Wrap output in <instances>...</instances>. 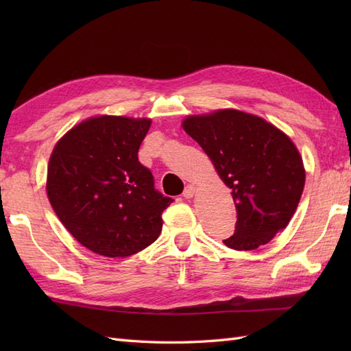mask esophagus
<instances>
[{
	"mask_svg": "<svg viewBox=\"0 0 351 351\" xmlns=\"http://www.w3.org/2000/svg\"><path fill=\"white\" fill-rule=\"evenodd\" d=\"M195 193H196L195 185H187V187H185V190H184V193H182V196L185 199H191L193 196H195Z\"/></svg>",
	"mask_w": 351,
	"mask_h": 351,
	"instance_id": "34e87169",
	"label": "esophagus"
}]
</instances>
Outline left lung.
Here are the masks:
<instances>
[{
  "label": "left lung",
  "mask_w": 351,
  "mask_h": 351,
  "mask_svg": "<svg viewBox=\"0 0 351 351\" xmlns=\"http://www.w3.org/2000/svg\"><path fill=\"white\" fill-rule=\"evenodd\" d=\"M182 128L232 191L237 223L234 235L223 240L228 247L255 250L287 228L306 176L287 134L263 117L229 108L189 116Z\"/></svg>",
  "instance_id": "1"
}]
</instances>
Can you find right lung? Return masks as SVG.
<instances>
[{
	"instance_id": "add662e5",
	"label": "right lung",
	"mask_w": 351,
	"mask_h": 351,
	"mask_svg": "<svg viewBox=\"0 0 351 351\" xmlns=\"http://www.w3.org/2000/svg\"><path fill=\"white\" fill-rule=\"evenodd\" d=\"M151 119L98 116L57 141L47 193L75 240L98 255L125 258L158 238L161 214L173 202L154 187L138 147Z\"/></svg>"
}]
</instances>
